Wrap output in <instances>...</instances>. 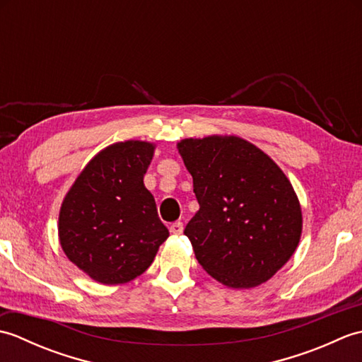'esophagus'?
Returning <instances> with one entry per match:
<instances>
[{
  "label": "esophagus",
  "instance_id": "34e87169",
  "mask_svg": "<svg viewBox=\"0 0 362 362\" xmlns=\"http://www.w3.org/2000/svg\"><path fill=\"white\" fill-rule=\"evenodd\" d=\"M169 232L174 233V235H180L183 232V224H182L180 221L173 222V224L169 226Z\"/></svg>",
  "mask_w": 362,
  "mask_h": 362
}]
</instances>
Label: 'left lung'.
Instances as JSON below:
<instances>
[{"instance_id":"obj_1","label":"left lung","mask_w":362,"mask_h":362,"mask_svg":"<svg viewBox=\"0 0 362 362\" xmlns=\"http://www.w3.org/2000/svg\"><path fill=\"white\" fill-rule=\"evenodd\" d=\"M177 148L199 202L183 230L199 264L230 288L267 281L302 233V210L286 175L238 136L187 138Z\"/></svg>"}]
</instances>
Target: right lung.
Returning a JSON list of instances; mask_svg holds the SVG:
<instances>
[{"label":"right lung","mask_w":362,"mask_h":362,"mask_svg":"<svg viewBox=\"0 0 362 362\" xmlns=\"http://www.w3.org/2000/svg\"><path fill=\"white\" fill-rule=\"evenodd\" d=\"M152 156L151 143H115L90 161L65 196L60 245L99 283H127L141 275L169 236L143 183Z\"/></svg>","instance_id":"right-lung-1"}]
</instances>
